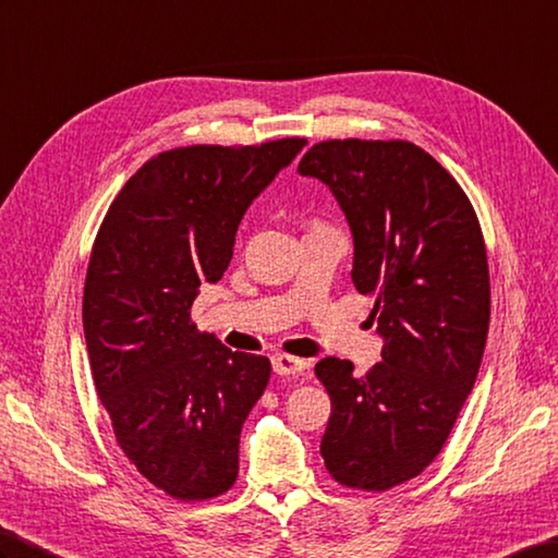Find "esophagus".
<instances>
[{
    "instance_id": "esophagus-1",
    "label": "esophagus",
    "mask_w": 558,
    "mask_h": 558,
    "mask_svg": "<svg viewBox=\"0 0 558 558\" xmlns=\"http://www.w3.org/2000/svg\"><path fill=\"white\" fill-rule=\"evenodd\" d=\"M271 366H275V374L277 376H298L305 372V360L301 357H293V355H275L271 357Z\"/></svg>"
}]
</instances>
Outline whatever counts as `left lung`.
<instances>
[{
    "mask_svg": "<svg viewBox=\"0 0 558 558\" xmlns=\"http://www.w3.org/2000/svg\"><path fill=\"white\" fill-rule=\"evenodd\" d=\"M298 172L331 189L355 243L352 283L374 298L381 360L364 376L324 357L331 398L326 471L384 493L416 478L442 450L481 369L490 326L487 253L464 189L404 140H329Z\"/></svg>",
    "mask_w": 558,
    "mask_h": 558,
    "instance_id": "left-lung-1",
    "label": "left lung"
}]
</instances>
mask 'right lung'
Instances as JSON below:
<instances>
[{
  "instance_id": "1",
  "label": "right lung",
  "mask_w": 558,
  "mask_h": 558,
  "mask_svg": "<svg viewBox=\"0 0 558 558\" xmlns=\"http://www.w3.org/2000/svg\"><path fill=\"white\" fill-rule=\"evenodd\" d=\"M307 142L180 146L146 160L94 239L83 326L99 400L120 450L182 501L225 495L239 438L271 364L201 333L192 305L220 281L255 196Z\"/></svg>"
}]
</instances>
